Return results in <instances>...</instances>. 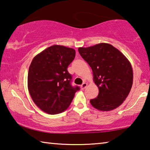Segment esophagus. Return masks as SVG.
I'll return each instance as SVG.
<instances>
[{"label": "esophagus", "mask_w": 150, "mask_h": 150, "mask_svg": "<svg viewBox=\"0 0 150 150\" xmlns=\"http://www.w3.org/2000/svg\"><path fill=\"white\" fill-rule=\"evenodd\" d=\"M86 86H87V83H86V82H84V83L82 84L81 86H80V88H81L82 90H84V88H86Z\"/></svg>", "instance_id": "obj_1"}]
</instances>
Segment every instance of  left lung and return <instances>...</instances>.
<instances>
[{
  "label": "left lung",
  "instance_id": "8db88e82",
  "mask_svg": "<svg viewBox=\"0 0 150 150\" xmlns=\"http://www.w3.org/2000/svg\"><path fill=\"white\" fill-rule=\"evenodd\" d=\"M79 52L92 69L93 81L99 88L98 95L91 99V104L100 111L116 109L133 85V71L129 59L108 43L79 47Z\"/></svg>",
  "mask_w": 150,
  "mask_h": 150
}]
</instances>
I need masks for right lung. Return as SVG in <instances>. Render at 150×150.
I'll return each mask as SVG.
<instances>
[{
  "instance_id": "obj_1",
  "label": "right lung",
  "mask_w": 150,
  "mask_h": 150,
  "mask_svg": "<svg viewBox=\"0 0 150 150\" xmlns=\"http://www.w3.org/2000/svg\"><path fill=\"white\" fill-rule=\"evenodd\" d=\"M72 48L53 45L32 59L28 74V88L32 100L42 111L57 114L65 111L72 101L75 93L68 67L75 57Z\"/></svg>"
}]
</instances>
